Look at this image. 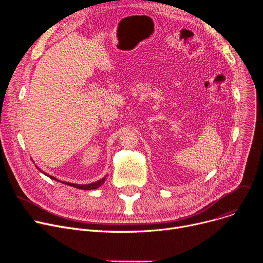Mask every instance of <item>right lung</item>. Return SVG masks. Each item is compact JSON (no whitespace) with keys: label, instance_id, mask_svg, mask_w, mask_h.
<instances>
[{"label":"right lung","instance_id":"add662e5","mask_svg":"<svg viewBox=\"0 0 263 263\" xmlns=\"http://www.w3.org/2000/svg\"><path fill=\"white\" fill-rule=\"evenodd\" d=\"M38 168V167H37ZM39 170V168H38ZM40 171V170H39ZM41 172V171H40ZM41 173H44V172H41ZM45 175H47V174H45ZM49 178H51V179H53V180H57V181H60V180H58L57 178L55 177H53V176H50V175H47ZM104 181H105V178H103V179H101V180H99V181H96V182H93V183H90V184H76V183H70V182H62V183H65V184H67V185H70V186H73V187H77V189H80V190H95V189H98V187H100L103 183H104Z\"/></svg>","mask_w":263,"mask_h":263}]
</instances>
